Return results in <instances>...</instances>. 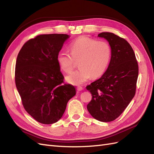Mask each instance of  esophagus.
<instances>
[{
  "instance_id": "1",
  "label": "esophagus",
  "mask_w": 154,
  "mask_h": 154,
  "mask_svg": "<svg viewBox=\"0 0 154 154\" xmlns=\"http://www.w3.org/2000/svg\"><path fill=\"white\" fill-rule=\"evenodd\" d=\"M77 90L78 91H82L83 90V87H77Z\"/></svg>"
}]
</instances>
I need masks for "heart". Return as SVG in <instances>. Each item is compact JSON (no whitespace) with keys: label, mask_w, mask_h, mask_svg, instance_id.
Segmentation results:
<instances>
[{"label":"heart","mask_w":154,"mask_h":154,"mask_svg":"<svg viewBox=\"0 0 154 154\" xmlns=\"http://www.w3.org/2000/svg\"><path fill=\"white\" fill-rule=\"evenodd\" d=\"M70 53L60 51L57 61L64 72H71L76 62L80 61V69L67 75L66 81L74 85H80L91 78L103 75L111 59V48L108 42L87 36L78 38L70 45Z\"/></svg>","instance_id":"1"}]
</instances>
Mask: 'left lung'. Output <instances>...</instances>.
I'll list each match as a JSON object with an SVG mask.
<instances>
[{
    "instance_id": "1",
    "label": "left lung",
    "mask_w": 154,
    "mask_h": 154,
    "mask_svg": "<svg viewBox=\"0 0 154 154\" xmlns=\"http://www.w3.org/2000/svg\"><path fill=\"white\" fill-rule=\"evenodd\" d=\"M111 48V59L102 76L86 87L92 98L87 110L94 119L112 122L122 114L135 96L138 64L131 45L127 40L109 32H101Z\"/></svg>"
}]
</instances>
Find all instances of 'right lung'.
Here are the masks:
<instances>
[{"label": "right lung", "mask_w": 154, "mask_h": 154, "mask_svg": "<svg viewBox=\"0 0 154 154\" xmlns=\"http://www.w3.org/2000/svg\"><path fill=\"white\" fill-rule=\"evenodd\" d=\"M70 37L40 35L22 46L15 66V84L25 110L37 122L53 124L62 117L67 102L76 94L73 85L63 84L57 54Z\"/></svg>", "instance_id": "right-lung-1"}]
</instances>
